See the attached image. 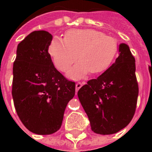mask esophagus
<instances>
[{
  "label": "esophagus",
  "mask_w": 152,
  "mask_h": 152,
  "mask_svg": "<svg viewBox=\"0 0 152 152\" xmlns=\"http://www.w3.org/2000/svg\"><path fill=\"white\" fill-rule=\"evenodd\" d=\"M83 84H84V83H83V82H77V83H76V91H78L79 89H80V88L83 85Z\"/></svg>",
  "instance_id": "obj_1"
}]
</instances>
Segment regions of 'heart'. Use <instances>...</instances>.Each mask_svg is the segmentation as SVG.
I'll return each mask as SVG.
<instances>
[{
    "label": "heart",
    "mask_w": 152,
    "mask_h": 152,
    "mask_svg": "<svg viewBox=\"0 0 152 152\" xmlns=\"http://www.w3.org/2000/svg\"><path fill=\"white\" fill-rule=\"evenodd\" d=\"M118 51L113 38L93 29H74L66 32L64 40L54 38L49 46V53L55 66L66 72L78 59L69 71L71 78H80L88 73H99L108 68Z\"/></svg>",
    "instance_id": "obj_1"
}]
</instances>
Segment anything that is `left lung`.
Segmentation results:
<instances>
[{
    "label": "left lung",
    "instance_id": "left-lung-1",
    "mask_svg": "<svg viewBox=\"0 0 152 152\" xmlns=\"http://www.w3.org/2000/svg\"><path fill=\"white\" fill-rule=\"evenodd\" d=\"M138 93L135 58L129 46L121 43L115 62L98 78L88 81L77 95L91 130L110 135L119 132L132 121Z\"/></svg>",
    "mask_w": 152,
    "mask_h": 152
}]
</instances>
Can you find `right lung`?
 <instances>
[{
    "label": "right lung",
    "instance_id": "1",
    "mask_svg": "<svg viewBox=\"0 0 152 152\" xmlns=\"http://www.w3.org/2000/svg\"><path fill=\"white\" fill-rule=\"evenodd\" d=\"M53 36L46 31L28 34L17 46L12 95L20 121L31 132L50 135L60 129L76 83L55 69L48 53Z\"/></svg>",
    "mask_w": 152,
    "mask_h": 152
}]
</instances>
